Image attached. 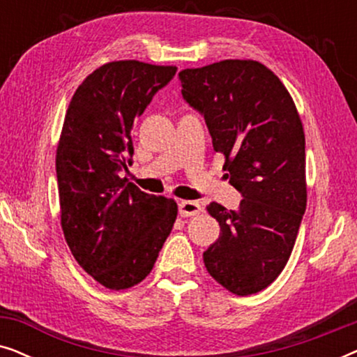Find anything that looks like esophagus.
I'll use <instances>...</instances> for the list:
<instances>
[{"mask_svg":"<svg viewBox=\"0 0 357 357\" xmlns=\"http://www.w3.org/2000/svg\"><path fill=\"white\" fill-rule=\"evenodd\" d=\"M202 211V204L198 202H180L178 203V213L182 218L197 216Z\"/></svg>","mask_w":357,"mask_h":357,"instance_id":"1","label":"esophagus"}]
</instances>
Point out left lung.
Instances as JSON below:
<instances>
[{"label":"left lung","instance_id":"obj_1","mask_svg":"<svg viewBox=\"0 0 357 357\" xmlns=\"http://www.w3.org/2000/svg\"><path fill=\"white\" fill-rule=\"evenodd\" d=\"M183 99L204 116L229 183L242 193L237 211L206 209L221 226L203 253L209 275L248 296L284 270L305 213V136L299 112L270 68L222 60L178 73Z\"/></svg>","mask_w":357,"mask_h":357}]
</instances>
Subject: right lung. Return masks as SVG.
Instances as JSON below:
<instances>
[{
	"label": "right lung",
	"instance_id": "add662e5",
	"mask_svg": "<svg viewBox=\"0 0 357 357\" xmlns=\"http://www.w3.org/2000/svg\"><path fill=\"white\" fill-rule=\"evenodd\" d=\"M177 68L138 60L92 71L68 105L56 146L61 229L73 257L107 289L133 287L153 270L177 219L172 198L126 183L131 128Z\"/></svg>",
	"mask_w": 357,
	"mask_h": 357
}]
</instances>
